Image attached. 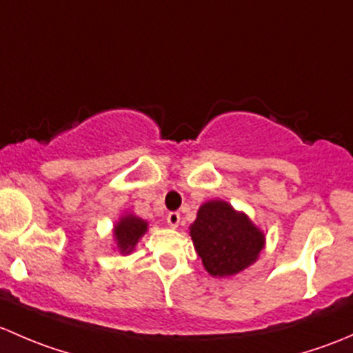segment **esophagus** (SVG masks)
Masks as SVG:
<instances>
[{
    "mask_svg": "<svg viewBox=\"0 0 353 353\" xmlns=\"http://www.w3.org/2000/svg\"><path fill=\"white\" fill-rule=\"evenodd\" d=\"M166 223L170 224V228H178V224H180V214L170 212L168 216H166Z\"/></svg>",
    "mask_w": 353,
    "mask_h": 353,
    "instance_id": "1",
    "label": "esophagus"
}]
</instances>
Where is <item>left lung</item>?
Masks as SVG:
<instances>
[{
  "label": "left lung",
  "instance_id": "left-lung-1",
  "mask_svg": "<svg viewBox=\"0 0 353 353\" xmlns=\"http://www.w3.org/2000/svg\"><path fill=\"white\" fill-rule=\"evenodd\" d=\"M190 236L203 268L212 277H231L255 263L265 246V234L238 212L231 203H202L197 219L190 224Z\"/></svg>",
  "mask_w": 353,
  "mask_h": 353
}]
</instances>
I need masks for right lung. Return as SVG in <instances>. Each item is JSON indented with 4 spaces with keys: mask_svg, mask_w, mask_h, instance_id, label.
Segmentation results:
<instances>
[{
    "mask_svg": "<svg viewBox=\"0 0 353 353\" xmlns=\"http://www.w3.org/2000/svg\"><path fill=\"white\" fill-rule=\"evenodd\" d=\"M146 231L148 223L144 219L134 216V214L122 216L114 228V238L121 255H129Z\"/></svg>",
    "mask_w": 353,
    "mask_h": 353,
    "instance_id": "add662e5",
    "label": "right lung"
}]
</instances>
